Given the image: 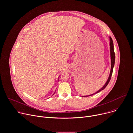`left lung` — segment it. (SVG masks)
I'll use <instances>...</instances> for the list:
<instances>
[{"label":"left lung","mask_w":133,"mask_h":133,"mask_svg":"<svg viewBox=\"0 0 133 133\" xmlns=\"http://www.w3.org/2000/svg\"><path fill=\"white\" fill-rule=\"evenodd\" d=\"M110 38V56H111V70H110V73L109 74V76L108 77V79L107 81V82L106 83V84H105V85L100 90H99L98 91H97L96 92L94 93V94H92L91 95H88V96H84V97H86V96H91L93 95V94H95L99 92H100L101 91L104 90V89L106 87V86L108 85V83H109L111 76H112V72H113V69H114V66L115 65V51H114V43H113V41L111 39V37L109 38Z\"/></svg>","instance_id":"1"}]
</instances>
